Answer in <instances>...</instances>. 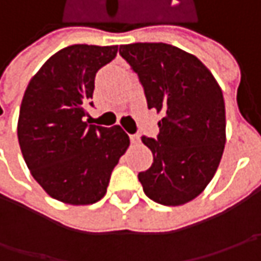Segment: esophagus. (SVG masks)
<instances>
[{
    "label": "esophagus",
    "instance_id": "esophagus-1",
    "mask_svg": "<svg viewBox=\"0 0 261 261\" xmlns=\"http://www.w3.org/2000/svg\"><path fill=\"white\" fill-rule=\"evenodd\" d=\"M130 142H132V144H138V142H139V136L130 135Z\"/></svg>",
    "mask_w": 261,
    "mask_h": 261
}]
</instances>
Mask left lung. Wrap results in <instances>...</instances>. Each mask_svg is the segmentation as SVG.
I'll return each mask as SVG.
<instances>
[{
  "instance_id": "8db88e82",
  "label": "left lung",
  "mask_w": 261,
  "mask_h": 261,
  "mask_svg": "<svg viewBox=\"0 0 261 261\" xmlns=\"http://www.w3.org/2000/svg\"><path fill=\"white\" fill-rule=\"evenodd\" d=\"M148 109L161 113L160 134L142 138L154 163L138 178L160 205H185L214 178L225 148V103L216 80L195 55L167 43L122 45Z\"/></svg>"
}]
</instances>
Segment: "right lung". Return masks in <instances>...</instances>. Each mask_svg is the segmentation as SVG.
<instances>
[{
    "mask_svg": "<svg viewBox=\"0 0 261 261\" xmlns=\"http://www.w3.org/2000/svg\"><path fill=\"white\" fill-rule=\"evenodd\" d=\"M117 46L72 45L52 55L25 88L17 136L32 175L68 205H91L107 192L112 171L130 144L120 126L87 125L97 71Z\"/></svg>",
    "mask_w": 261,
    "mask_h": 261,
    "instance_id": "obj_1",
    "label": "right lung"
}]
</instances>
